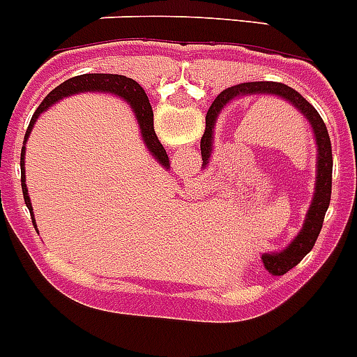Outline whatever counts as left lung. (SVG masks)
<instances>
[{
  "label": "left lung",
  "instance_id": "8db88e82",
  "mask_svg": "<svg viewBox=\"0 0 357 357\" xmlns=\"http://www.w3.org/2000/svg\"><path fill=\"white\" fill-rule=\"evenodd\" d=\"M259 96H272L287 101L303 115L313 131L314 146H317V174H314V192L311 197V204L304 217V224L294 240L284 249L274 250V252H263L261 261L265 268L272 275H282L291 271L295 265L303 261L304 256L313 249L314 242L319 238L322 229L324 217L331 202V186H333V151H331V139L322 117L311 102H307L303 96L294 91L291 86L278 82H249L240 83L226 89L217 96L213 105L206 114V128L201 139V155L202 169H206L213 153L215 140V124L220 112L240 98H259Z\"/></svg>",
  "mask_w": 357,
  "mask_h": 357
}]
</instances>
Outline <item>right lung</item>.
<instances>
[{
  "label": "right lung",
  "instance_id": "right-lung-1",
  "mask_svg": "<svg viewBox=\"0 0 357 357\" xmlns=\"http://www.w3.org/2000/svg\"><path fill=\"white\" fill-rule=\"evenodd\" d=\"M83 92H108V94L119 96V98L126 101L130 105L131 112H133L135 119H137V124H139L140 137L144 140V146L147 147V151L151 153V156L160 163V165L169 171L171 169V162H169V156H167L165 149L160 144L158 137L155 133V126H153V108H151V102L147 94L144 92L142 86L135 79L126 78V76L119 75H82L76 76V78H70L67 82H63L62 85H59L53 92L47 94V98L40 102V107L37 108V112L33 114L30 121V126H28L26 135H24V142H22L21 149V186H22V197H24V204L28 206L31 215V222L35 226V217H33V208H31L30 194H28L26 186V169H24V153H26V142L28 137H30L31 130H33V124L37 123V119L40 117V114L47 110L50 107H53L54 102L62 101L63 98H69V96L75 94H83Z\"/></svg>",
  "mask_w": 357,
  "mask_h": 357
}]
</instances>
